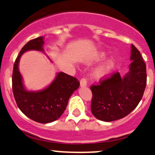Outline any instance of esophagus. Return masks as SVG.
I'll use <instances>...</instances> for the list:
<instances>
[{"label":"esophagus","instance_id":"34e87169","mask_svg":"<svg viewBox=\"0 0 155 155\" xmlns=\"http://www.w3.org/2000/svg\"><path fill=\"white\" fill-rule=\"evenodd\" d=\"M80 85L82 87H85L87 85V79L85 78H82L80 80Z\"/></svg>","mask_w":155,"mask_h":155}]
</instances>
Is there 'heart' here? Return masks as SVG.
<instances>
[{
  "label": "heart",
  "mask_w": 155,
  "mask_h": 155,
  "mask_svg": "<svg viewBox=\"0 0 155 155\" xmlns=\"http://www.w3.org/2000/svg\"><path fill=\"white\" fill-rule=\"evenodd\" d=\"M103 56L104 55L101 54V55L100 56V58H102ZM109 68H110V66H109V64H107V65H104V66L101 67V68H99L98 69H97L96 71H95L94 73L95 76H96L97 78L104 77V76H106V75L107 74V73L109 70Z\"/></svg>",
  "instance_id": "heart-1"
}]
</instances>
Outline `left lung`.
I'll use <instances>...</instances> for the list:
<instances>
[{
	"label": "left lung",
	"instance_id": "obj_1",
	"mask_svg": "<svg viewBox=\"0 0 155 155\" xmlns=\"http://www.w3.org/2000/svg\"><path fill=\"white\" fill-rule=\"evenodd\" d=\"M130 72L121 78L118 73L101 79L90 87L91 112L97 119L112 121L130 113L141 101L146 86V66L140 51L131 46Z\"/></svg>",
	"mask_w": 155,
	"mask_h": 155
}]
</instances>
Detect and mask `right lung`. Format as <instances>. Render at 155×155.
<instances>
[{"label": "right lung", "mask_w": 155, "mask_h": 155, "mask_svg": "<svg viewBox=\"0 0 155 155\" xmlns=\"http://www.w3.org/2000/svg\"><path fill=\"white\" fill-rule=\"evenodd\" d=\"M43 37H40L30 40L21 48L14 63L12 87L14 98L20 110L33 121L46 124L61 116L70 96L80 83L76 78L61 72L52 83L44 90L34 92L28 91L24 88L18 70L20 57L28 50L43 51Z\"/></svg>", "instance_id": "right-lung-1"}]
</instances>
